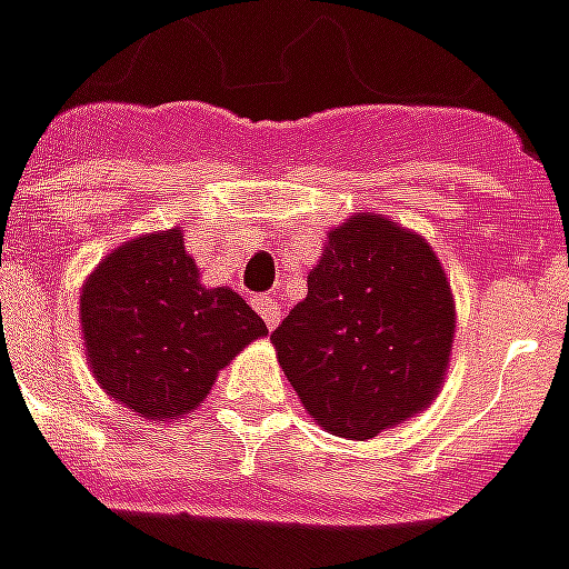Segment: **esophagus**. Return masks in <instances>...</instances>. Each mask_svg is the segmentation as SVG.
Returning a JSON list of instances; mask_svg holds the SVG:
<instances>
[{
	"label": "esophagus",
	"mask_w": 569,
	"mask_h": 569,
	"mask_svg": "<svg viewBox=\"0 0 569 569\" xmlns=\"http://www.w3.org/2000/svg\"><path fill=\"white\" fill-rule=\"evenodd\" d=\"M253 309L262 316V322H266V328H276L278 322H281V307H278V300H272V297H266V293H260V297H253Z\"/></svg>",
	"instance_id": "34e87169"
}]
</instances>
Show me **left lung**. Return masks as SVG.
<instances>
[{"instance_id": "left-lung-1", "label": "left lung", "mask_w": 569, "mask_h": 569, "mask_svg": "<svg viewBox=\"0 0 569 569\" xmlns=\"http://www.w3.org/2000/svg\"><path fill=\"white\" fill-rule=\"evenodd\" d=\"M456 340V297L425 234L383 213L328 232L307 297L272 331L278 366L335 437L371 440L437 399Z\"/></svg>"}]
</instances>
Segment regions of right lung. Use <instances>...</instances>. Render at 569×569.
<instances>
[{
	"instance_id": "right-lung-1",
	"label": "right lung",
	"mask_w": 569,
	"mask_h": 569,
	"mask_svg": "<svg viewBox=\"0 0 569 569\" xmlns=\"http://www.w3.org/2000/svg\"><path fill=\"white\" fill-rule=\"evenodd\" d=\"M80 331L98 387L144 421L186 418L269 328L241 293L207 288L179 226L113 247L86 276Z\"/></svg>"
}]
</instances>
